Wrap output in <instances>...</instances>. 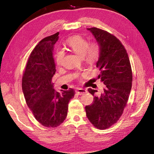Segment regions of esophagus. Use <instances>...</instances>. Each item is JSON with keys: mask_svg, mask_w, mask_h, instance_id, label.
I'll return each instance as SVG.
<instances>
[{"mask_svg": "<svg viewBox=\"0 0 154 154\" xmlns=\"http://www.w3.org/2000/svg\"><path fill=\"white\" fill-rule=\"evenodd\" d=\"M87 91L85 89H83V88H77L76 89V93L78 94V95H82L84 94L85 93H87Z\"/></svg>", "mask_w": 154, "mask_h": 154, "instance_id": "34e87169", "label": "esophagus"}]
</instances>
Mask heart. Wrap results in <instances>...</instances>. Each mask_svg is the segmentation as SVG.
<instances>
[{"instance_id": "obj_1", "label": "heart", "mask_w": 154, "mask_h": 154, "mask_svg": "<svg viewBox=\"0 0 154 154\" xmlns=\"http://www.w3.org/2000/svg\"><path fill=\"white\" fill-rule=\"evenodd\" d=\"M68 48L73 52L82 57L85 62L88 64L94 63L99 57V45L96 42L88 43L84 37L80 35H75L70 37L66 41ZM64 57V52L58 51L55 54V60L57 65L62 63Z\"/></svg>"}]
</instances>
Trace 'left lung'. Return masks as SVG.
<instances>
[{
  "mask_svg": "<svg viewBox=\"0 0 154 154\" xmlns=\"http://www.w3.org/2000/svg\"><path fill=\"white\" fill-rule=\"evenodd\" d=\"M100 47L96 67L98 78L105 84L103 91L95 96L96 90L88 91L94 96L91 105L85 106L86 116L97 128H108L119 120L127 105L132 88V72L128 54L115 36L96 27L87 28Z\"/></svg>",
  "mask_w": 154,
  "mask_h": 154,
  "instance_id": "8db88e82",
  "label": "left lung"
}]
</instances>
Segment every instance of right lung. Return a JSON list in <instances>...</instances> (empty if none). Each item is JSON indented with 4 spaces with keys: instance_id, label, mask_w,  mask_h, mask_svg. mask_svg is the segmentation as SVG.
<instances>
[{
    "instance_id": "right-lung-1",
    "label": "right lung",
    "mask_w": 154,
    "mask_h": 154,
    "mask_svg": "<svg viewBox=\"0 0 154 154\" xmlns=\"http://www.w3.org/2000/svg\"><path fill=\"white\" fill-rule=\"evenodd\" d=\"M59 32L45 37L36 45L27 60L22 87L26 103L35 119L44 127L54 128L66 119L68 103L75 91L57 92L52 78L56 72L53 56Z\"/></svg>"
}]
</instances>
